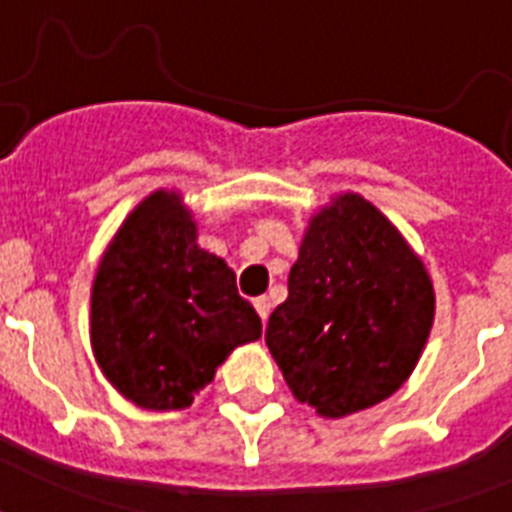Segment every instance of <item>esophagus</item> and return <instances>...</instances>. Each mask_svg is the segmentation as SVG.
Masks as SVG:
<instances>
[{
  "label": "esophagus",
  "mask_w": 512,
  "mask_h": 512,
  "mask_svg": "<svg viewBox=\"0 0 512 512\" xmlns=\"http://www.w3.org/2000/svg\"><path fill=\"white\" fill-rule=\"evenodd\" d=\"M255 311H257V316H260V319H263V324H265V321H268V316H271V300H268V297H257V300H255Z\"/></svg>",
  "instance_id": "1"
}]
</instances>
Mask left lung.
Listing matches in <instances>:
<instances>
[{
    "label": "left lung",
    "mask_w": 512,
    "mask_h": 512,
    "mask_svg": "<svg viewBox=\"0 0 512 512\" xmlns=\"http://www.w3.org/2000/svg\"><path fill=\"white\" fill-rule=\"evenodd\" d=\"M287 287L265 345L300 404L340 420L412 377L436 316L433 281L361 193H337L313 212Z\"/></svg>",
    "instance_id": "1"
}]
</instances>
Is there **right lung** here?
<instances>
[{
  "mask_svg": "<svg viewBox=\"0 0 512 512\" xmlns=\"http://www.w3.org/2000/svg\"><path fill=\"white\" fill-rule=\"evenodd\" d=\"M183 193L159 188L124 217L100 257L90 342L100 372L148 412H177L263 324L236 273L196 241Z\"/></svg>",
  "mask_w": 512,
  "mask_h": 512,
  "instance_id": "obj_1",
  "label": "right lung"
}]
</instances>
